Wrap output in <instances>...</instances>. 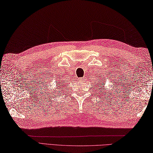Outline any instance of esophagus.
<instances>
[{
  "label": "esophagus",
  "instance_id": "1",
  "mask_svg": "<svg viewBox=\"0 0 153 153\" xmlns=\"http://www.w3.org/2000/svg\"><path fill=\"white\" fill-rule=\"evenodd\" d=\"M84 79V78H82V79Z\"/></svg>",
  "mask_w": 153,
  "mask_h": 153
}]
</instances>
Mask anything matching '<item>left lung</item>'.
Masks as SVG:
<instances>
[{"label": "left lung", "mask_w": 153, "mask_h": 153, "mask_svg": "<svg viewBox=\"0 0 153 153\" xmlns=\"http://www.w3.org/2000/svg\"><path fill=\"white\" fill-rule=\"evenodd\" d=\"M97 82H98V84H97V85H96L97 90L98 91V92L101 93L102 91V90H104V91H105V89L104 87H105V83H106V80H105V79H102L101 77H100V76H98V77H97ZM110 86L112 88V85H110ZM107 90H108V91H110H110L108 90V88H107ZM111 90H112V89H111ZM107 93H108V92H107ZM111 93H112V92L110 93L111 94H110L108 93V94H109V96H110V95L112 96V94H111ZM106 95H107V94H106Z\"/></svg>", "instance_id": "8db88e82"}]
</instances>
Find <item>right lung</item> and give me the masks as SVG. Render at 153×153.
I'll use <instances>...</instances> for the list:
<instances>
[{
	"label": "right lung",
	"mask_w": 153,
	"mask_h": 153,
	"mask_svg": "<svg viewBox=\"0 0 153 153\" xmlns=\"http://www.w3.org/2000/svg\"><path fill=\"white\" fill-rule=\"evenodd\" d=\"M55 88L54 87H52L50 88V93L51 94V95H54V94H59L60 92H62V91H63V89H64L65 87V83L64 82H56L55 84ZM54 86V85H53ZM58 93H57L56 92Z\"/></svg>",
	"instance_id": "add662e5"
}]
</instances>
